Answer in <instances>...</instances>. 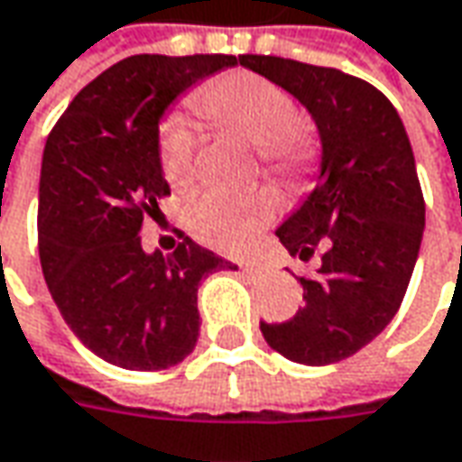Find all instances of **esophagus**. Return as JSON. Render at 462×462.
I'll use <instances>...</instances> for the list:
<instances>
[{"instance_id":"34e87169","label":"esophagus","mask_w":462,"mask_h":462,"mask_svg":"<svg viewBox=\"0 0 462 462\" xmlns=\"http://www.w3.org/2000/svg\"><path fill=\"white\" fill-rule=\"evenodd\" d=\"M242 270L249 273V275H254V273H265V265H260V263H244Z\"/></svg>"}]
</instances>
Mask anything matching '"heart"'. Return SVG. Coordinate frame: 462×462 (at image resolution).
Segmentation results:
<instances>
[{
  "mask_svg": "<svg viewBox=\"0 0 462 462\" xmlns=\"http://www.w3.org/2000/svg\"><path fill=\"white\" fill-rule=\"evenodd\" d=\"M197 116L216 129L257 145L270 171L296 176L310 166V143L301 134L299 106L278 82L257 72H228L195 96ZM158 163L173 189H187L195 176V134L181 116L163 122ZM278 213L267 192L208 189L189 205V228L197 239L220 252H244Z\"/></svg>",
  "mask_w": 462,
  "mask_h": 462,
  "instance_id": "b5f03b06",
  "label": "heart"
}]
</instances>
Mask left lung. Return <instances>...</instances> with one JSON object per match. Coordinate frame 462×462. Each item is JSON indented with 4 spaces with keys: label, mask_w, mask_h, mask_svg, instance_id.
Masks as SVG:
<instances>
[{
    "label": "left lung",
    "mask_w": 462,
    "mask_h": 462,
    "mask_svg": "<svg viewBox=\"0 0 462 462\" xmlns=\"http://www.w3.org/2000/svg\"><path fill=\"white\" fill-rule=\"evenodd\" d=\"M239 64L307 106L322 140V171L275 236L317 275L299 278L304 307L286 322H260L267 346L296 364L354 356L401 310L424 234V195L403 122L361 78L296 59L244 54Z\"/></svg>",
    "instance_id": "obj_1"
}]
</instances>
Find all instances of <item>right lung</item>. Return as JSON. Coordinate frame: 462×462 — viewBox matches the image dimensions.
<instances>
[{
	"instance_id": "right-lung-1",
	"label": "right lung",
	"mask_w": 462,
	"mask_h": 462,
	"mask_svg": "<svg viewBox=\"0 0 462 462\" xmlns=\"http://www.w3.org/2000/svg\"><path fill=\"white\" fill-rule=\"evenodd\" d=\"M228 54L116 61L49 132L38 184V254L69 330L96 356L132 372L169 369L195 351L197 286L236 270L181 234L171 254H145L140 228L171 195L158 163V122Z\"/></svg>"
}]
</instances>
